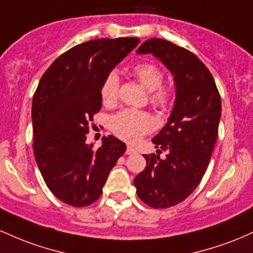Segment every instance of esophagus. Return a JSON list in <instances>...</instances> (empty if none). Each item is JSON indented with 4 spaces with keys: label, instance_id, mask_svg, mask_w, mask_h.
<instances>
[{
    "label": "esophagus",
    "instance_id": "1",
    "mask_svg": "<svg viewBox=\"0 0 253 253\" xmlns=\"http://www.w3.org/2000/svg\"><path fill=\"white\" fill-rule=\"evenodd\" d=\"M136 150L134 147L132 146H127V150H126V155H133V153H135Z\"/></svg>",
    "mask_w": 253,
    "mask_h": 253
}]
</instances>
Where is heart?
Masks as SVG:
<instances>
[{"instance_id": "b5f03b06", "label": "heart", "mask_w": 253, "mask_h": 253, "mask_svg": "<svg viewBox=\"0 0 253 253\" xmlns=\"http://www.w3.org/2000/svg\"><path fill=\"white\" fill-rule=\"evenodd\" d=\"M133 75L147 90L150 101L158 108L165 109L171 106L173 92L169 86L163 85V72L156 64L141 62L132 68ZM119 77L110 72L101 85V98L106 106H114L119 97ZM110 129L115 135L128 143H134L156 127V120L150 113L138 109H125L110 119Z\"/></svg>"}]
</instances>
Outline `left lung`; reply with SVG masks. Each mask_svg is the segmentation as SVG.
<instances>
[{"mask_svg":"<svg viewBox=\"0 0 253 253\" xmlns=\"http://www.w3.org/2000/svg\"><path fill=\"white\" fill-rule=\"evenodd\" d=\"M136 52L158 58L176 84L169 121L152 139L156 149L168 151L167 158L144 155L146 168L134 178L139 199L162 210L184 201L201 182L217 138L221 98L211 71L193 52L158 38Z\"/></svg>","mask_w":253,"mask_h":253,"instance_id":"8db88e82","label":"left lung"}]
</instances>
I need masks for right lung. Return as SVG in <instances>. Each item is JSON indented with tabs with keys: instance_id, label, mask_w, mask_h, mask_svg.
<instances>
[{
	"instance_id": "obj_1",
	"label": "right lung",
	"mask_w": 253,
	"mask_h": 253,
	"mask_svg": "<svg viewBox=\"0 0 253 253\" xmlns=\"http://www.w3.org/2000/svg\"><path fill=\"white\" fill-rule=\"evenodd\" d=\"M139 42L138 38H117L74 46L51 64L34 92V157L51 193L72 207L96 201L126 151L113 135L103 136L97 150L85 141L89 125L102 107L104 78Z\"/></svg>"
}]
</instances>
